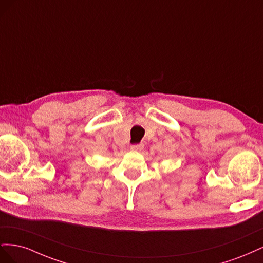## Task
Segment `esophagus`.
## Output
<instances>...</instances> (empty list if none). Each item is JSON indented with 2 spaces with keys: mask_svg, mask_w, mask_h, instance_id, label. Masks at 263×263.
I'll use <instances>...</instances> for the list:
<instances>
[{
  "mask_svg": "<svg viewBox=\"0 0 263 263\" xmlns=\"http://www.w3.org/2000/svg\"><path fill=\"white\" fill-rule=\"evenodd\" d=\"M130 149H132V150H135V151L142 150V149H144V144H135V145H132V146H130Z\"/></svg>",
  "mask_w": 263,
  "mask_h": 263,
  "instance_id": "esophagus-1",
  "label": "esophagus"
}]
</instances>
